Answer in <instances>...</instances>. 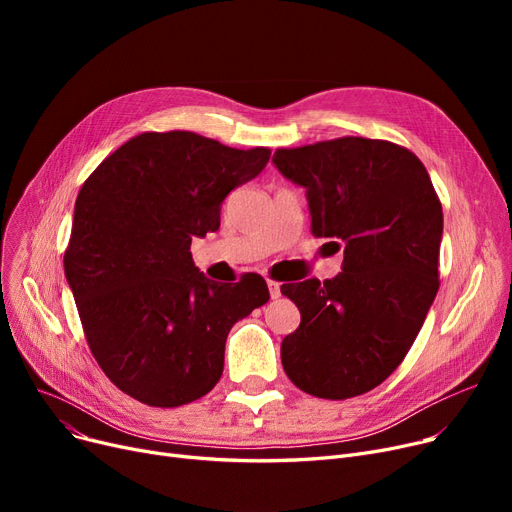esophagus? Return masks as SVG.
Here are the masks:
<instances>
[{"mask_svg": "<svg viewBox=\"0 0 512 512\" xmlns=\"http://www.w3.org/2000/svg\"><path fill=\"white\" fill-rule=\"evenodd\" d=\"M267 288H270V297L278 299L280 297V284L274 280H267Z\"/></svg>", "mask_w": 512, "mask_h": 512, "instance_id": "1", "label": "esophagus"}]
</instances>
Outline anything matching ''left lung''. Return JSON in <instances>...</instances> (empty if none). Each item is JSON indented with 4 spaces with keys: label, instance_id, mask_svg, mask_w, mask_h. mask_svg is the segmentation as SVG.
Wrapping results in <instances>:
<instances>
[{
    "label": "left lung",
    "instance_id": "8db88e82",
    "mask_svg": "<svg viewBox=\"0 0 512 512\" xmlns=\"http://www.w3.org/2000/svg\"><path fill=\"white\" fill-rule=\"evenodd\" d=\"M305 188L311 230L344 247L342 272L282 284L301 326L282 340L292 384L344 400L380 386L415 342L438 292L442 205L425 166L388 141L344 137L278 149Z\"/></svg>",
    "mask_w": 512,
    "mask_h": 512
}]
</instances>
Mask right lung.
<instances>
[{"label": "right lung", "instance_id": "1", "mask_svg": "<svg viewBox=\"0 0 512 512\" xmlns=\"http://www.w3.org/2000/svg\"><path fill=\"white\" fill-rule=\"evenodd\" d=\"M267 159L265 147L143 132L80 188L66 282L93 357L128 396L161 409L205 396L224 371L230 328L270 301L261 276L213 282L191 255L193 238L220 228L226 195Z\"/></svg>", "mask_w": 512, "mask_h": 512}]
</instances>
